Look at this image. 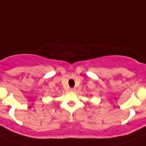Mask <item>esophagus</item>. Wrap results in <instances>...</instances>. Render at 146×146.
<instances>
[{
	"label": "esophagus",
	"mask_w": 146,
	"mask_h": 146,
	"mask_svg": "<svg viewBox=\"0 0 146 146\" xmlns=\"http://www.w3.org/2000/svg\"><path fill=\"white\" fill-rule=\"evenodd\" d=\"M76 91L75 88H72L70 89V91H72V92H74V91Z\"/></svg>",
	"instance_id": "obj_1"
}]
</instances>
